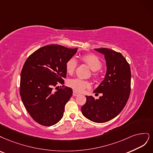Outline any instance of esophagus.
Here are the masks:
<instances>
[{
  "instance_id": "obj_1",
  "label": "esophagus",
  "mask_w": 153,
  "mask_h": 153,
  "mask_svg": "<svg viewBox=\"0 0 153 153\" xmlns=\"http://www.w3.org/2000/svg\"><path fill=\"white\" fill-rule=\"evenodd\" d=\"M79 95V94L78 93H77L75 91H73V95L74 96H77V95Z\"/></svg>"
}]
</instances>
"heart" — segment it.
Instances as JSON below:
<instances>
[{
    "instance_id": "1",
    "label": "heart",
    "mask_w": 153,
    "mask_h": 153,
    "mask_svg": "<svg viewBox=\"0 0 153 153\" xmlns=\"http://www.w3.org/2000/svg\"><path fill=\"white\" fill-rule=\"evenodd\" d=\"M82 60L85 62L86 65L89 67L90 69L94 72L93 73V76L96 77L97 74L95 71L100 69L102 67V63L97 56L91 54H88V55H84L82 56ZM77 65V62L74 58H71L68 60L65 65L66 71L67 73L69 74L74 72L75 68ZM68 85L71 87L74 90L76 91L81 92L84 90L86 89V88H89L90 86V84L88 81H84L82 79L79 78H74L70 79L68 81Z\"/></svg>"
}]
</instances>
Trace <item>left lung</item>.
Segmentation results:
<instances>
[{
  "instance_id": "left-lung-1",
  "label": "left lung",
  "mask_w": 153,
  "mask_h": 153,
  "mask_svg": "<svg viewBox=\"0 0 153 153\" xmlns=\"http://www.w3.org/2000/svg\"><path fill=\"white\" fill-rule=\"evenodd\" d=\"M95 50L104 55L106 62L104 79L94 90L97 94L102 93V96L98 99L86 96V102L81 107V112L89 120L102 123L112 120L125 107L130 93L131 71L120 53L107 48Z\"/></svg>"
}]
</instances>
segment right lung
Returning <instances> with one entry per match:
<instances>
[{"mask_svg": "<svg viewBox=\"0 0 153 153\" xmlns=\"http://www.w3.org/2000/svg\"><path fill=\"white\" fill-rule=\"evenodd\" d=\"M77 51V48L52 44L38 49L25 63L21 72L20 96L29 114L39 124L52 126L62 118L72 90L68 87L56 91L53 89L57 82L64 83L66 63Z\"/></svg>", "mask_w": 153, "mask_h": 153, "instance_id": "right-lung-1", "label": "right lung"}]
</instances>
